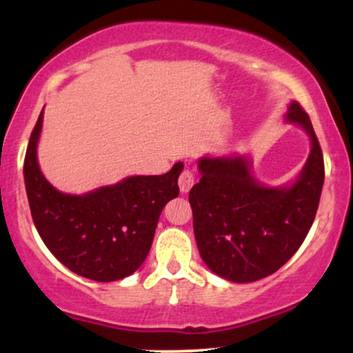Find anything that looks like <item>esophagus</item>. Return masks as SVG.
Segmentation results:
<instances>
[{
	"label": "esophagus",
	"instance_id": "1",
	"mask_svg": "<svg viewBox=\"0 0 353 353\" xmlns=\"http://www.w3.org/2000/svg\"><path fill=\"white\" fill-rule=\"evenodd\" d=\"M194 185V172L189 168H184V171L179 176V189L181 192H188Z\"/></svg>",
	"mask_w": 353,
	"mask_h": 353
}]
</instances>
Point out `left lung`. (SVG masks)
I'll return each instance as SVG.
<instances>
[{"mask_svg": "<svg viewBox=\"0 0 353 353\" xmlns=\"http://www.w3.org/2000/svg\"><path fill=\"white\" fill-rule=\"evenodd\" d=\"M287 121L302 125L312 149L292 188H265L250 176L245 157H204L189 202L202 261L232 282L274 274L305 241L322 194L323 156L310 117L292 101Z\"/></svg>", "mask_w": 353, "mask_h": 353, "instance_id": "obj_1", "label": "left lung"}]
</instances>
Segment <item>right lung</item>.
<instances>
[{
  "label": "right lung",
  "mask_w": 353,
  "mask_h": 353,
  "mask_svg": "<svg viewBox=\"0 0 353 353\" xmlns=\"http://www.w3.org/2000/svg\"><path fill=\"white\" fill-rule=\"evenodd\" d=\"M43 124L38 117L24 157V184L39 236L56 259L74 274L98 282L128 277L151 249L161 212L177 197L182 163L161 176H132L84 196L56 190L36 159Z\"/></svg>",
  "instance_id": "right-lung-1"
}]
</instances>
